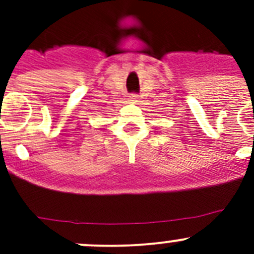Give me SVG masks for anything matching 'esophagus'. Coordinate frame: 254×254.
Masks as SVG:
<instances>
[{
	"label": "esophagus",
	"instance_id": "1",
	"mask_svg": "<svg viewBox=\"0 0 254 254\" xmlns=\"http://www.w3.org/2000/svg\"><path fill=\"white\" fill-rule=\"evenodd\" d=\"M130 99H131L132 102H137V99H139V96H137V94H131V96H130Z\"/></svg>",
	"mask_w": 254,
	"mask_h": 254
}]
</instances>
